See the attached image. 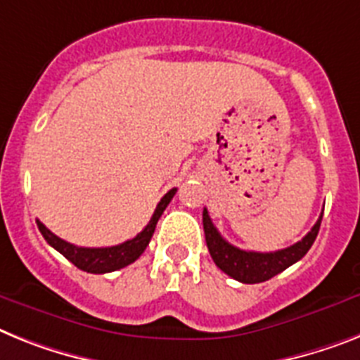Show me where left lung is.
Here are the masks:
<instances>
[{"label":"left lung","instance_id":"left-lung-1","mask_svg":"<svg viewBox=\"0 0 360 360\" xmlns=\"http://www.w3.org/2000/svg\"><path fill=\"white\" fill-rule=\"evenodd\" d=\"M320 221H322V216L319 217V221L315 223V226L307 232L306 236L295 245L288 247V249L276 250V252H255V250L238 249V247L231 245L226 240H223V236L217 232L212 219L208 216L207 208L203 210L205 240H207L208 252L212 256L214 264L221 269L223 273H226L241 283L265 282L269 278L276 276L278 273L285 271L289 265L297 264L298 259L307 255L313 241L316 240Z\"/></svg>","mask_w":360,"mask_h":360}]
</instances>
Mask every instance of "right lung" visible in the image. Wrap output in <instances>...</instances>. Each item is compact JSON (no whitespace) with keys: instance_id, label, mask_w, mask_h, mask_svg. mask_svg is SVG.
Returning a JSON list of instances; mask_svg holds the SVG:
<instances>
[{"instance_id":"right-lung-1","label":"right lung","mask_w":360,"mask_h":360,"mask_svg":"<svg viewBox=\"0 0 360 360\" xmlns=\"http://www.w3.org/2000/svg\"><path fill=\"white\" fill-rule=\"evenodd\" d=\"M175 192H177V188H172L168 194H165V198H162L161 201H159V205H157L155 212H153L150 223L144 226L143 231L139 232L137 236L131 238V240L128 241H124L120 245L95 247V249H91V247H77L72 245V243H69V241L58 238L56 234H53L40 219H36V225L40 229L41 236L45 238V241H47L51 247H54V249L58 250L60 255L65 256L71 264L77 265L78 269H82L86 273L93 274L111 273V271H117V269H122L126 267V265L134 264L135 259L143 255L144 249H146L148 243H150V240H152L159 217L165 212V208L168 207V203L172 201Z\"/></svg>"}]
</instances>
